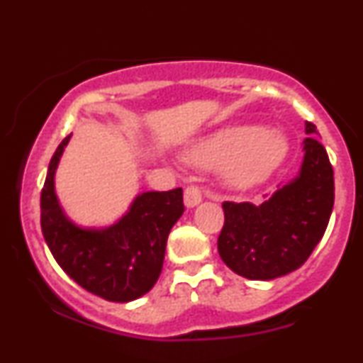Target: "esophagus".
Wrapping results in <instances>:
<instances>
[{"label":"esophagus","mask_w":363,"mask_h":363,"mask_svg":"<svg viewBox=\"0 0 363 363\" xmlns=\"http://www.w3.org/2000/svg\"><path fill=\"white\" fill-rule=\"evenodd\" d=\"M201 203V191L198 186H187L184 191V205L187 208H194Z\"/></svg>","instance_id":"esophagus-1"}]
</instances>
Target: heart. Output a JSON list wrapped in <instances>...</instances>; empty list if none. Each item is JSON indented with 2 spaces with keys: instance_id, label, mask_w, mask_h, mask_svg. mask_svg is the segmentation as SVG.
<instances>
[{
  "instance_id": "heart-1",
  "label": "heart",
  "mask_w": 363,
  "mask_h": 363,
  "mask_svg": "<svg viewBox=\"0 0 363 363\" xmlns=\"http://www.w3.org/2000/svg\"><path fill=\"white\" fill-rule=\"evenodd\" d=\"M286 153L289 141L280 133L235 126L199 140L186 157L201 169L222 170L225 182L234 189H247L272 176Z\"/></svg>"
}]
</instances>
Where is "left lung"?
I'll use <instances>...</instances> for the list:
<instances>
[{
  "label": "left lung",
  "instance_id": "8db88e82",
  "mask_svg": "<svg viewBox=\"0 0 363 363\" xmlns=\"http://www.w3.org/2000/svg\"><path fill=\"white\" fill-rule=\"evenodd\" d=\"M298 176L268 201L223 203L218 252L232 272L249 280H273L309 259L323 239L335 205V177L318 129L306 123Z\"/></svg>",
  "mask_w": 363,
  "mask_h": 363
}]
</instances>
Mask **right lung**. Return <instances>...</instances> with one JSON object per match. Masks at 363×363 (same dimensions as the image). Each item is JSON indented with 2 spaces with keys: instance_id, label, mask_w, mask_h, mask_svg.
Masks as SVG:
<instances>
[{
  "instance_id": "obj_1",
  "label": "right lung",
  "mask_w": 363,
  "mask_h": 363,
  "mask_svg": "<svg viewBox=\"0 0 363 363\" xmlns=\"http://www.w3.org/2000/svg\"><path fill=\"white\" fill-rule=\"evenodd\" d=\"M69 138L54 152L40 193L45 242L65 273L86 291L109 302L135 301L160 277L170 228L184 213L182 189L138 194L111 227H78L65 215L54 191V174Z\"/></svg>"
}]
</instances>
